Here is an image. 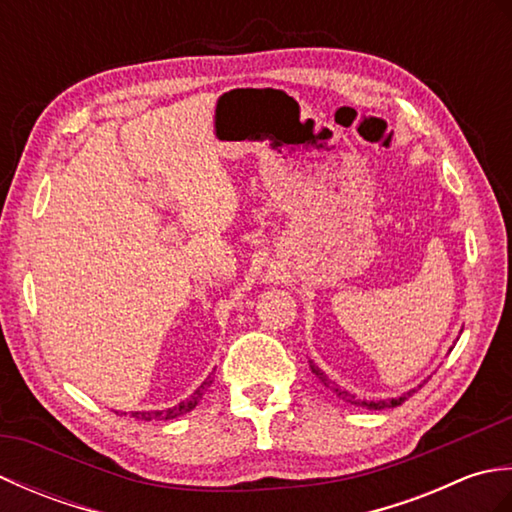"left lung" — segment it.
Segmentation results:
<instances>
[{"mask_svg":"<svg viewBox=\"0 0 512 512\" xmlns=\"http://www.w3.org/2000/svg\"><path fill=\"white\" fill-rule=\"evenodd\" d=\"M310 369H312V374L321 380L323 387H328L336 398H341L343 402H350V405H356V407H367V409H372V411H383V409L398 407V405H402V402H405V400L413 394V391H418L416 387H413V389L405 391V394L396 396V398H387V400H361V398H356L354 394H350V391H347V389H343L341 385H336L334 380L328 378V374H325L317 363L310 361ZM418 387H422V385H418Z\"/></svg>","mask_w":512,"mask_h":512,"instance_id":"8db88e82","label":"left lung"}]
</instances>
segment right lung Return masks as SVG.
<instances>
[{"label": "right lung", "instance_id": "obj_1", "mask_svg": "<svg viewBox=\"0 0 512 512\" xmlns=\"http://www.w3.org/2000/svg\"><path fill=\"white\" fill-rule=\"evenodd\" d=\"M213 383V372L206 376L204 383L193 391V394L189 398H184L182 402H178V405H173L169 409H151V411H132V418L136 420H173V418H180L184 416V413H189L191 409H195V405H198L200 398L209 391ZM118 413V411H116Z\"/></svg>", "mask_w": 512, "mask_h": 512}]
</instances>
